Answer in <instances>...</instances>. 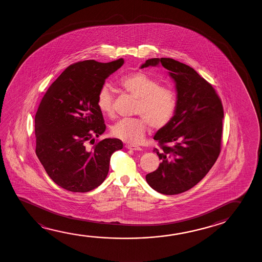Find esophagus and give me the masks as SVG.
<instances>
[{"mask_svg": "<svg viewBox=\"0 0 262 262\" xmlns=\"http://www.w3.org/2000/svg\"><path fill=\"white\" fill-rule=\"evenodd\" d=\"M125 147H126L127 149H132V150H142V147L136 146V145H125Z\"/></svg>", "mask_w": 262, "mask_h": 262, "instance_id": "34e87169", "label": "esophagus"}]
</instances>
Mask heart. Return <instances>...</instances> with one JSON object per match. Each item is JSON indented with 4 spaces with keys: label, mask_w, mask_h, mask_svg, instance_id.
<instances>
[{
    "label": "heart",
    "mask_w": 262,
    "mask_h": 262,
    "mask_svg": "<svg viewBox=\"0 0 262 262\" xmlns=\"http://www.w3.org/2000/svg\"><path fill=\"white\" fill-rule=\"evenodd\" d=\"M121 88L138 99L136 115L132 119H122L113 127V134L124 142L138 144L145 138L146 131L163 128L172 120L177 108V97L171 88L142 71L122 76L118 80ZM97 106L102 114L113 116L114 94L107 84L102 85L97 94Z\"/></svg>",
    "instance_id": "b5f03b06"
}]
</instances>
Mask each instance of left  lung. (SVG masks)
<instances>
[{
    "mask_svg": "<svg viewBox=\"0 0 262 262\" xmlns=\"http://www.w3.org/2000/svg\"><path fill=\"white\" fill-rule=\"evenodd\" d=\"M161 64L176 83L177 108L172 120L154 139L159 168L146 174L149 186L166 195L190 190L208 173L221 151V99L207 80L186 64L169 58H150L141 69Z\"/></svg>",
    "mask_w": 262,
    "mask_h": 262,
    "instance_id": "left-lung-1",
    "label": "left lung"
}]
</instances>
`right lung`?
<instances>
[{
    "label": "right lung",
    "mask_w": 262,
    "mask_h": 262,
    "mask_svg": "<svg viewBox=\"0 0 262 262\" xmlns=\"http://www.w3.org/2000/svg\"><path fill=\"white\" fill-rule=\"evenodd\" d=\"M123 64V58L73 63L40 102L35 116L36 154L51 180L67 191L87 192L100 186L109 171L112 154L123 148L118 138L87 145L106 128L97 106L98 92Z\"/></svg>",
    "instance_id": "1"
}]
</instances>
